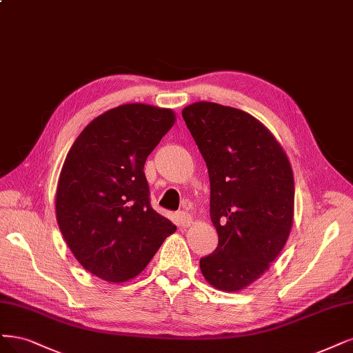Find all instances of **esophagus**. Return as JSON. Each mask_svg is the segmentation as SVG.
<instances>
[{"label": "esophagus", "mask_w": 353, "mask_h": 353, "mask_svg": "<svg viewBox=\"0 0 353 353\" xmlns=\"http://www.w3.org/2000/svg\"><path fill=\"white\" fill-rule=\"evenodd\" d=\"M176 219H178V222H179L181 226H190L192 223V217L184 210H181V212L176 213Z\"/></svg>", "instance_id": "34e87169"}]
</instances>
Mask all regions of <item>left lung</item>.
I'll use <instances>...</instances> for the list:
<instances>
[{"mask_svg": "<svg viewBox=\"0 0 353 353\" xmlns=\"http://www.w3.org/2000/svg\"><path fill=\"white\" fill-rule=\"evenodd\" d=\"M182 118L208 165L210 219L219 244L200 260L212 286L236 292L269 270L294 221L292 168L259 119L236 108L196 102Z\"/></svg>", "mask_w": 353, "mask_h": 353, "instance_id": "1", "label": "left lung"}]
</instances>
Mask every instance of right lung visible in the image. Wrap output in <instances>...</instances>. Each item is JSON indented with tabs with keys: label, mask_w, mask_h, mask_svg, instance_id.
I'll return each instance as SVG.
<instances>
[{
	"label": "right lung",
	"mask_w": 353,
	"mask_h": 353,
	"mask_svg": "<svg viewBox=\"0 0 353 353\" xmlns=\"http://www.w3.org/2000/svg\"><path fill=\"white\" fill-rule=\"evenodd\" d=\"M175 123L171 109L128 103L84 128L57 187V221L77 261L121 283L150 263L176 226L154 212L144 163Z\"/></svg>",
	"instance_id": "right-lung-1"
}]
</instances>
